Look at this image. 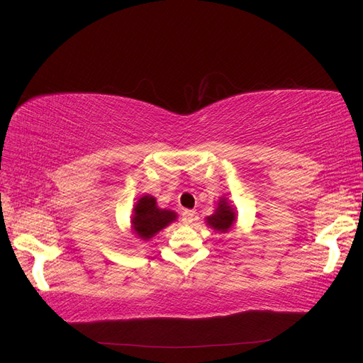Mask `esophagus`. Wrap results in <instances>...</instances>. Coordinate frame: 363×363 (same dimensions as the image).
Listing matches in <instances>:
<instances>
[{"label": "esophagus", "instance_id": "obj_1", "mask_svg": "<svg viewBox=\"0 0 363 363\" xmlns=\"http://www.w3.org/2000/svg\"><path fill=\"white\" fill-rule=\"evenodd\" d=\"M194 217H196L194 211H184L181 220H182L184 224H191L194 221Z\"/></svg>", "mask_w": 363, "mask_h": 363}]
</instances>
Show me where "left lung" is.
I'll use <instances>...</instances> for the list:
<instances>
[{"mask_svg":"<svg viewBox=\"0 0 363 363\" xmlns=\"http://www.w3.org/2000/svg\"><path fill=\"white\" fill-rule=\"evenodd\" d=\"M206 220H208V224L212 227L213 230L225 233V232H229V229L235 221V212L229 206V203H227L225 200L223 199L221 202L218 203V208H217L216 213H213V216H211V217H208Z\"/></svg>","mask_w":363,"mask_h":363,"instance_id":"8db88e82","label":"left lung"}]
</instances>
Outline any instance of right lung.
Here are the masks:
<instances>
[{
  "instance_id": "right-lung-1",
  "label": "right lung",
  "mask_w": 363,
  "mask_h": 363,
  "mask_svg": "<svg viewBox=\"0 0 363 363\" xmlns=\"http://www.w3.org/2000/svg\"><path fill=\"white\" fill-rule=\"evenodd\" d=\"M173 220H177V213L169 209H160L152 196H143L134 206L133 213V232L140 239L147 240L164 229Z\"/></svg>"
}]
</instances>
